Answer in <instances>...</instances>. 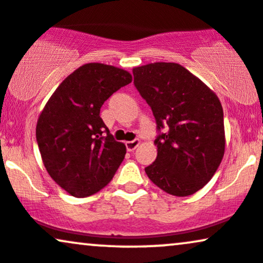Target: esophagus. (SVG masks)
Instances as JSON below:
<instances>
[{"instance_id": "obj_1", "label": "esophagus", "mask_w": 263, "mask_h": 263, "mask_svg": "<svg viewBox=\"0 0 263 263\" xmlns=\"http://www.w3.org/2000/svg\"><path fill=\"white\" fill-rule=\"evenodd\" d=\"M139 144H140V140H139V139H134V140H132V141H126L125 143L126 150L134 151L139 146Z\"/></svg>"}]
</instances>
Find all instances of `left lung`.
<instances>
[{"instance_id": "obj_1", "label": "left lung", "mask_w": 263, "mask_h": 263, "mask_svg": "<svg viewBox=\"0 0 263 263\" xmlns=\"http://www.w3.org/2000/svg\"><path fill=\"white\" fill-rule=\"evenodd\" d=\"M133 75L159 130L156 160L145 167L147 177L172 196L196 193L211 181L224 156L220 101L180 64H147L134 67Z\"/></svg>"}]
</instances>
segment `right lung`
Segmentation results:
<instances>
[{
	"label": "right lung",
	"instance_id": "add662e5",
	"mask_svg": "<svg viewBox=\"0 0 263 263\" xmlns=\"http://www.w3.org/2000/svg\"><path fill=\"white\" fill-rule=\"evenodd\" d=\"M132 80L119 67L85 64L60 83L40 113L35 134L43 163L71 196L83 198L101 191L124 160L125 145L114 140L100 110Z\"/></svg>",
	"mask_w": 263,
	"mask_h": 263
}]
</instances>
